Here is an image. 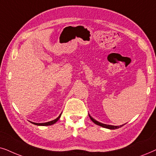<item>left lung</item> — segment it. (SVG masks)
Segmentation results:
<instances>
[{
	"label": "left lung",
	"mask_w": 156,
	"mask_h": 156,
	"mask_svg": "<svg viewBox=\"0 0 156 156\" xmlns=\"http://www.w3.org/2000/svg\"><path fill=\"white\" fill-rule=\"evenodd\" d=\"M89 117H90V120H92V121L95 124H96V125L98 126H101V127L103 128H108V129H111V130H115V129H118V128H119L120 127H122V126H124L123 125H121V126H112V125H108V124H105V123H101V122L98 121V120H96L95 119H94L93 117H91V116L90 115V114H88Z\"/></svg>",
	"instance_id": "1"
}]
</instances>
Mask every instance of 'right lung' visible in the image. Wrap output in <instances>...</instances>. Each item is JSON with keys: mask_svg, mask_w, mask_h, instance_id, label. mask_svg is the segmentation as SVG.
Here are the masks:
<instances>
[{"mask_svg": "<svg viewBox=\"0 0 156 156\" xmlns=\"http://www.w3.org/2000/svg\"><path fill=\"white\" fill-rule=\"evenodd\" d=\"M61 113L60 114L58 117L57 118H55V120H51V121H49V122H46V123H33V122H30V123H32L33 124H34V125H36V126H51L53 125V124L55 123L56 122L58 121L60 119V118H61Z\"/></svg>", "mask_w": 156, "mask_h": 156, "instance_id": "obj_1", "label": "right lung"}]
</instances>
